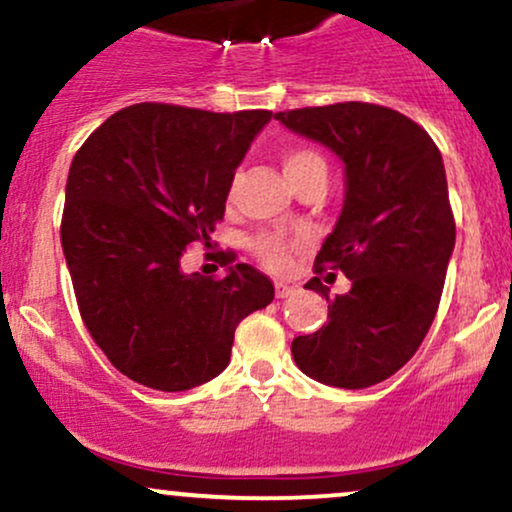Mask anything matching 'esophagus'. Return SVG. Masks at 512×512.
<instances>
[{"label":"esophagus","instance_id":"1","mask_svg":"<svg viewBox=\"0 0 512 512\" xmlns=\"http://www.w3.org/2000/svg\"><path fill=\"white\" fill-rule=\"evenodd\" d=\"M293 286H289V284H276V298H289V296H293Z\"/></svg>","mask_w":512,"mask_h":512}]
</instances>
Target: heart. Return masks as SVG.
<instances>
[{"label": "heart", "mask_w": 512, "mask_h": 512, "mask_svg": "<svg viewBox=\"0 0 512 512\" xmlns=\"http://www.w3.org/2000/svg\"><path fill=\"white\" fill-rule=\"evenodd\" d=\"M308 166H325V161H322V156H317L315 151L308 149L289 151V154L284 156L286 178H291L293 173H298V170ZM255 252L269 269H274V272H281V269L289 267L291 243L281 236H260L255 240Z\"/></svg>", "instance_id": "heart-1"}]
</instances>
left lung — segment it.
Masks as SVG:
<instances>
[{
  "label": "left lung",
  "mask_w": 512,
  "mask_h": 512,
  "mask_svg": "<svg viewBox=\"0 0 512 512\" xmlns=\"http://www.w3.org/2000/svg\"><path fill=\"white\" fill-rule=\"evenodd\" d=\"M274 117L344 163L342 214L315 272H344L351 289L330 303L327 325L293 339V361L322 385H378L416 354L443 293L455 250L443 156L426 129L383 105L351 101ZM305 289L330 301L317 276Z\"/></svg>",
  "instance_id": "left-lung-1"
}]
</instances>
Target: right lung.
Listing matches in <instances>:
<instances>
[{
    "mask_svg": "<svg viewBox=\"0 0 512 512\" xmlns=\"http://www.w3.org/2000/svg\"><path fill=\"white\" fill-rule=\"evenodd\" d=\"M269 110L209 113L139 103L110 115L69 168L62 250L93 342L134 383L182 392L231 361L238 322L274 301L250 264L223 279L187 274L209 245L233 175Z\"/></svg>",
    "mask_w": 512,
    "mask_h": 512,
    "instance_id": "1",
    "label": "right lung"
}]
</instances>
